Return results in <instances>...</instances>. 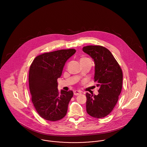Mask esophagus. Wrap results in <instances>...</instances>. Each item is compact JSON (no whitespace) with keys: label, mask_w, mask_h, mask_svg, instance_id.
<instances>
[{"label":"esophagus","mask_w":147,"mask_h":147,"mask_svg":"<svg viewBox=\"0 0 147 147\" xmlns=\"http://www.w3.org/2000/svg\"><path fill=\"white\" fill-rule=\"evenodd\" d=\"M74 94L75 96H78V95H79L81 94V92L80 91H78V90H75L74 92Z\"/></svg>","instance_id":"34e87169"}]
</instances>
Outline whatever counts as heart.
<instances>
[{
    "instance_id": "1",
    "label": "heart",
    "mask_w": 147,
    "mask_h": 147,
    "mask_svg": "<svg viewBox=\"0 0 147 147\" xmlns=\"http://www.w3.org/2000/svg\"><path fill=\"white\" fill-rule=\"evenodd\" d=\"M88 59V58H83L81 59V60H84V59ZM81 60H80V61H81Z\"/></svg>"
}]
</instances>
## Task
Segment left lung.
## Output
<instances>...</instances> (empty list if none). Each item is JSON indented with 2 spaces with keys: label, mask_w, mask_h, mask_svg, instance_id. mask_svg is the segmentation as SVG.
Masks as SVG:
<instances>
[{
  "label": "left lung",
  "mask_w": 147,
  "mask_h": 147,
  "mask_svg": "<svg viewBox=\"0 0 147 147\" xmlns=\"http://www.w3.org/2000/svg\"><path fill=\"white\" fill-rule=\"evenodd\" d=\"M83 51L94 61L98 95L86 93L87 113L96 118L109 115L118 102L122 88V69L111 53L102 46H86Z\"/></svg>",
  "instance_id": "left-lung-1"
}]
</instances>
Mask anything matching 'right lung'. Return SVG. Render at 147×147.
Returning <instances> with one entry per match:
<instances>
[{"mask_svg": "<svg viewBox=\"0 0 147 147\" xmlns=\"http://www.w3.org/2000/svg\"><path fill=\"white\" fill-rule=\"evenodd\" d=\"M74 49L46 53L35 58L29 72V85L32 101L42 118L57 121L67 114L68 104L73 97L68 92L57 88V79L62 73L66 61L75 53Z\"/></svg>", "mask_w": 147, "mask_h": 147, "instance_id": "obj_1", "label": "right lung"}]
</instances>
